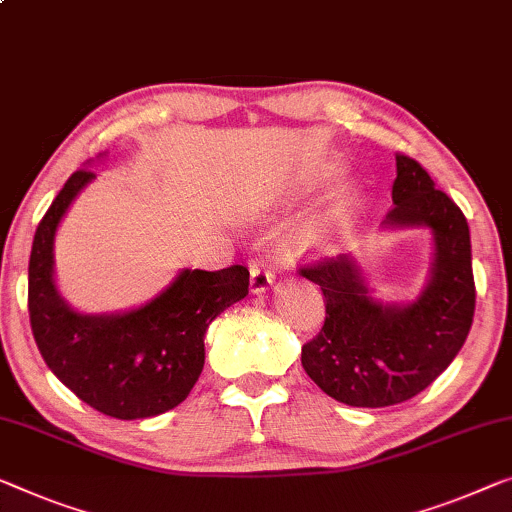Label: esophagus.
Wrapping results in <instances>:
<instances>
[{"label": "esophagus", "mask_w": 512, "mask_h": 512, "mask_svg": "<svg viewBox=\"0 0 512 512\" xmlns=\"http://www.w3.org/2000/svg\"><path fill=\"white\" fill-rule=\"evenodd\" d=\"M274 283V274L270 267H265L261 263H254L249 267V290L254 295H263L267 288Z\"/></svg>", "instance_id": "34e87169"}]
</instances>
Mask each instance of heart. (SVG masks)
<instances>
[{
	"mask_svg": "<svg viewBox=\"0 0 512 512\" xmlns=\"http://www.w3.org/2000/svg\"><path fill=\"white\" fill-rule=\"evenodd\" d=\"M348 201H350V199H348ZM322 235H325V226H322V224H311L309 229H304V238H306V240L316 242V240L322 238Z\"/></svg>",
	"mask_w": 512,
	"mask_h": 512,
	"instance_id": "b5f03b06",
	"label": "heart"
}]
</instances>
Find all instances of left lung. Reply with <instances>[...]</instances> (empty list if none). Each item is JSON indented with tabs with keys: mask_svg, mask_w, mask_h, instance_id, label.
<instances>
[{
	"mask_svg": "<svg viewBox=\"0 0 512 512\" xmlns=\"http://www.w3.org/2000/svg\"><path fill=\"white\" fill-rule=\"evenodd\" d=\"M393 208L384 231L428 229L432 263L412 302L373 297L355 254L304 267L325 295V325L302 348L306 375L338 403L387 407L410 400L442 375L467 341L476 286L469 224L419 162L396 155Z\"/></svg>",
	"mask_w": 512,
	"mask_h": 512,
	"instance_id": "obj_1",
	"label": "left lung"
}]
</instances>
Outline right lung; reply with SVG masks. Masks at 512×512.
<instances>
[{
    "label": "right lung",
    "instance_id": "right-lung-1",
    "mask_svg": "<svg viewBox=\"0 0 512 512\" xmlns=\"http://www.w3.org/2000/svg\"><path fill=\"white\" fill-rule=\"evenodd\" d=\"M93 180V171H75L38 224L29 258L31 332L47 368L86 405L114 419H148L190 396L206 361L203 338L210 322L245 300L249 270L185 267L135 309H73L54 279V238L68 208Z\"/></svg>",
    "mask_w": 512,
    "mask_h": 512
}]
</instances>
